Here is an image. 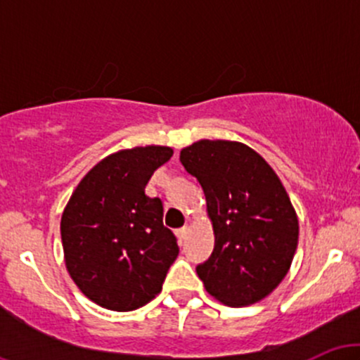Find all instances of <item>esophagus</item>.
Returning <instances> with one entry per match:
<instances>
[{
    "instance_id": "obj_1",
    "label": "esophagus",
    "mask_w": 360,
    "mask_h": 360,
    "mask_svg": "<svg viewBox=\"0 0 360 360\" xmlns=\"http://www.w3.org/2000/svg\"><path fill=\"white\" fill-rule=\"evenodd\" d=\"M188 232H189V226H188V225H184L183 229L177 230L176 233H177V237H179V240H184V238L188 237Z\"/></svg>"
}]
</instances>
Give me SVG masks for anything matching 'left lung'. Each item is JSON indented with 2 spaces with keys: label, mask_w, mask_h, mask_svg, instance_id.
<instances>
[{
  "label": "left lung",
  "mask_w": 360,
  "mask_h": 360,
  "mask_svg": "<svg viewBox=\"0 0 360 360\" xmlns=\"http://www.w3.org/2000/svg\"><path fill=\"white\" fill-rule=\"evenodd\" d=\"M181 164L200 181L212 221V257L196 267L205 289L232 308L269 296L288 274L300 223L286 189L254 148L233 140H198Z\"/></svg>",
  "instance_id": "8db88e82"
}]
</instances>
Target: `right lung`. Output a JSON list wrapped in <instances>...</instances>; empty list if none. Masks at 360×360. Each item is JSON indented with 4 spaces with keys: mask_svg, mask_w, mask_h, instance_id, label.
<instances>
[{
    "mask_svg": "<svg viewBox=\"0 0 360 360\" xmlns=\"http://www.w3.org/2000/svg\"><path fill=\"white\" fill-rule=\"evenodd\" d=\"M174 150L123 148L106 155L76 186L60 218L64 262L76 286L111 311H131L162 289L179 247L162 223V203L146 186Z\"/></svg>",
    "mask_w": 360,
    "mask_h": 360,
    "instance_id": "right-lung-1",
    "label": "right lung"
}]
</instances>
